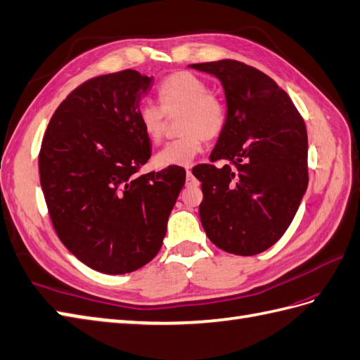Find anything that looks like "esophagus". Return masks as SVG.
I'll list each match as a JSON object with an SVG mask.
<instances>
[{
    "instance_id": "obj_1",
    "label": "esophagus",
    "mask_w": 360,
    "mask_h": 360,
    "mask_svg": "<svg viewBox=\"0 0 360 360\" xmlns=\"http://www.w3.org/2000/svg\"><path fill=\"white\" fill-rule=\"evenodd\" d=\"M186 183H188V185H195V183H197L195 177L192 175V171L189 168L186 169Z\"/></svg>"
}]
</instances>
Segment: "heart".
<instances>
[{
    "instance_id": "b5f03b06",
    "label": "heart",
    "mask_w": 360,
    "mask_h": 360,
    "mask_svg": "<svg viewBox=\"0 0 360 360\" xmlns=\"http://www.w3.org/2000/svg\"><path fill=\"white\" fill-rule=\"evenodd\" d=\"M160 105L143 103L139 110V124L145 136L157 143L163 137L168 117L179 119L180 139L166 143L155 155V165L186 166L195 159L205 140L223 133L227 122V105L221 96L209 91V85L191 72H177L159 85Z\"/></svg>"
}]
</instances>
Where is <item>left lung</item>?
Returning <instances> with one entry per match:
<instances>
[{"mask_svg": "<svg viewBox=\"0 0 360 360\" xmlns=\"http://www.w3.org/2000/svg\"><path fill=\"white\" fill-rule=\"evenodd\" d=\"M217 76L227 122L210 154L223 169L197 165L200 220L209 240L233 255L250 257L281 238L309 185L307 129L288 94L258 68L240 60L192 64Z\"/></svg>", "mask_w": 360, "mask_h": 360, "instance_id": "obj_1", "label": "left lung"}]
</instances>
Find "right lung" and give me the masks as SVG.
<instances>
[{
  "instance_id": "add662e5",
  "label": "right lung",
  "mask_w": 360,
  "mask_h": 360,
  "mask_svg": "<svg viewBox=\"0 0 360 360\" xmlns=\"http://www.w3.org/2000/svg\"><path fill=\"white\" fill-rule=\"evenodd\" d=\"M151 85L136 70L89 79L60 102L41 143V188L59 240L102 274H129L159 253L186 180L181 166L137 174L151 157L139 124Z\"/></svg>"
}]
</instances>
